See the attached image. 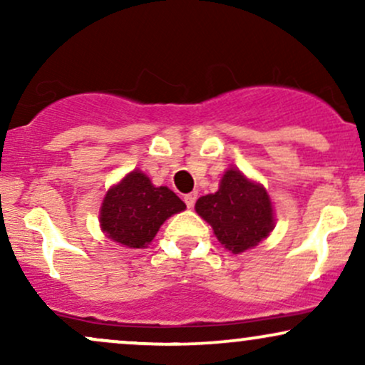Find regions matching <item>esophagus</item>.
<instances>
[{"label": "esophagus", "instance_id": "34e87169", "mask_svg": "<svg viewBox=\"0 0 365 365\" xmlns=\"http://www.w3.org/2000/svg\"><path fill=\"white\" fill-rule=\"evenodd\" d=\"M183 200H185L187 207H194V204L197 200V192H190V194H187L185 197H183Z\"/></svg>", "mask_w": 365, "mask_h": 365}]
</instances>
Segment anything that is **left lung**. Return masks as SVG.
<instances>
[{
  "instance_id": "8db88e82",
  "label": "left lung",
  "mask_w": 365,
  "mask_h": 365,
  "mask_svg": "<svg viewBox=\"0 0 365 365\" xmlns=\"http://www.w3.org/2000/svg\"><path fill=\"white\" fill-rule=\"evenodd\" d=\"M195 211L212 226L221 245L233 254L252 249L274 228L266 188L237 168L226 170L217 192L200 197Z\"/></svg>"
}]
</instances>
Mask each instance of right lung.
Returning a JSON list of instances; mask_svg holds the SVG:
<instances>
[{
    "instance_id": "1",
    "label": "right lung",
    "mask_w": 365,
    "mask_h": 365,
    "mask_svg": "<svg viewBox=\"0 0 365 365\" xmlns=\"http://www.w3.org/2000/svg\"><path fill=\"white\" fill-rule=\"evenodd\" d=\"M185 202L168 187H156L139 170L113 185L103 200L99 223L116 244L144 249L156 237L159 226L185 209Z\"/></svg>"
}]
</instances>
